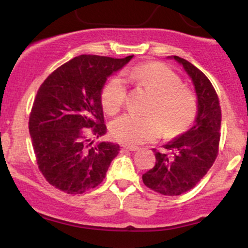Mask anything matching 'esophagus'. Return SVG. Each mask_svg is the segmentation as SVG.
I'll return each instance as SVG.
<instances>
[{
    "instance_id": "obj_1",
    "label": "esophagus",
    "mask_w": 248,
    "mask_h": 248,
    "mask_svg": "<svg viewBox=\"0 0 248 248\" xmlns=\"http://www.w3.org/2000/svg\"><path fill=\"white\" fill-rule=\"evenodd\" d=\"M122 149L128 150V152H136V150L139 149V147H135V146H124V147H122Z\"/></svg>"
}]
</instances>
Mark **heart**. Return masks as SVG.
<instances>
[{
  "instance_id": "1",
  "label": "heart",
  "mask_w": 248,
  "mask_h": 248,
  "mask_svg": "<svg viewBox=\"0 0 248 248\" xmlns=\"http://www.w3.org/2000/svg\"><path fill=\"white\" fill-rule=\"evenodd\" d=\"M128 76L153 93L149 112L155 114H126L116 119L110 126L116 141L124 146H138L160 138L163 127L167 135H177L191 124L197 110L196 96L169 67L161 62H149L134 67ZM126 98V82L120 77L112 78L101 93L105 112L116 114Z\"/></svg>"
}]
</instances>
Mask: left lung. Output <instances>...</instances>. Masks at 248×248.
Wrapping results in <instances>:
<instances>
[{"mask_svg": "<svg viewBox=\"0 0 248 248\" xmlns=\"http://www.w3.org/2000/svg\"><path fill=\"white\" fill-rule=\"evenodd\" d=\"M175 59L191 79L197 95V114L189 130L164 144L166 152H156V163L143 173V183L166 196H178L191 190L201 181L218 155L221 110L217 93L207 77L191 62Z\"/></svg>", "mask_w": 248, "mask_h": 248, "instance_id": "left-lung-1", "label": "left lung"}]
</instances>
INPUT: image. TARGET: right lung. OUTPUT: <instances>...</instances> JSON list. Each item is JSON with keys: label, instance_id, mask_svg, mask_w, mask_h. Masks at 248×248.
<instances>
[{"label": "right lung", "instance_id": "obj_1", "mask_svg": "<svg viewBox=\"0 0 248 248\" xmlns=\"http://www.w3.org/2000/svg\"><path fill=\"white\" fill-rule=\"evenodd\" d=\"M133 57L78 56L41 85L30 113L29 132L37 164L51 186L78 195L104 181L120 146L107 141L94 144L92 140L107 132L102 88L108 77Z\"/></svg>", "mask_w": 248, "mask_h": 248}]
</instances>
